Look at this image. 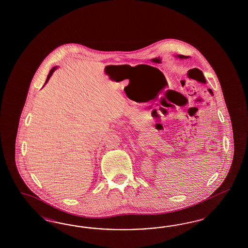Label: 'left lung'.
<instances>
[{"mask_svg":"<svg viewBox=\"0 0 248 248\" xmlns=\"http://www.w3.org/2000/svg\"><path fill=\"white\" fill-rule=\"evenodd\" d=\"M176 57L177 58H180V59H183V58H187V56H184V55H180V54H178V55H176Z\"/></svg>","mask_w":248,"mask_h":248,"instance_id":"1","label":"left lung"}]
</instances>
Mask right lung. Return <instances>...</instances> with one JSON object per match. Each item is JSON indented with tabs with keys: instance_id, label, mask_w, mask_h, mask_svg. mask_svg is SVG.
Masks as SVG:
<instances>
[{
	"instance_id": "right-lung-1",
	"label": "right lung",
	"mask_w": 248,
	"mask_h": 248,
	"mask_svg": "<svg viewBox=\"0 0 248 248\" xmlns=\"http://www.w3.org/2000/svg\"><path fill=\"white\" fill-rule=\"evenodd\" d=\"M57 69V66H54V67L52 68L51 69V71H50V73H49V75H47V78H46V81H45V84H46V83H48V81H49V79L51 78V76H52V75L53 74V72L55 71ZM45 86V85H44Z\"/></svg>"
}]
</instances>
